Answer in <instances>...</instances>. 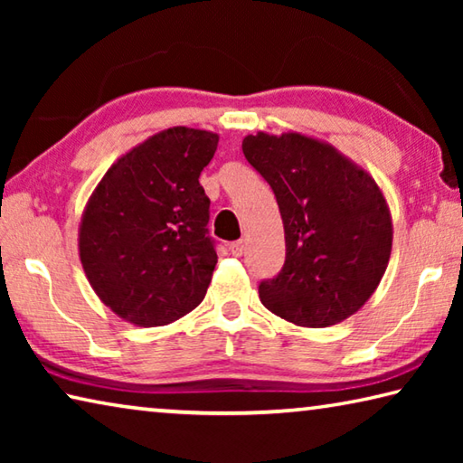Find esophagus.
Returning <instances> with one entry per match:
<instances>
[{"mask_svg":"<svg viewBox=\"0 0 463 463\" xmlns=\"http://www.w3.org/2000/svg\"><path fill=\"white\" fill-rule=\"evenodd\" d=\"M229 249L234 257H241L242 253H245V241H234V242H231Z\"/></svg>","mask_w":463,"mask_h":463,"instance_id":"34e87169","label":"esophagus"}]
</instances>
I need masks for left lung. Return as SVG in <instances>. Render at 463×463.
<instances>
[{
    "label": "left lung",
    "mask_w": 463,
    "mask_h": 463,
    "mask_svg": "<svg viewBox=\"0 0 463 463\" xmlns=\"http://www.w3.org/2000/svg\"><path fill=\"white\" fill-rule=\"evenodd\" d=\"M247 161L276 194L286 263L261 281V304L296 326L339 325L370 300L392 253L380 185L333 145L302 132L242 138Z\"/></svg>",
    "instance_id": "obj_1"
}]
</instances>
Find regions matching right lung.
<instances>
[{"label": "right lung", "instance_id": "add662e5", "mask_svg": "<svg viewBox=\"0 0 463 463\" xmlns=\"http://www.w3.org/2000/svg\"><path fill=\"white\" fill-rule=\"evenodd\" d=\"M216 146L210 130L156 132L116 159L85 203L77 239L85 278L130 325H169L206 296L218 257L198 179Z\"/></svg>", "mask_w": 463, "mask_h": 463}]
</instances>
